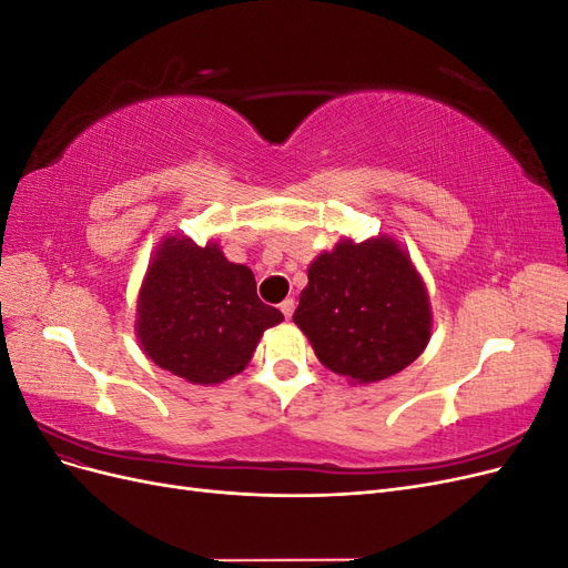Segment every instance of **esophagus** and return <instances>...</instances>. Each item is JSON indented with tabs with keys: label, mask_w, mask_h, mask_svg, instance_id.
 Returning <instances> with one entry per match:
<instances>
[{
	"label": "esophagus",
	"mask_w": 568,
	"mask_h": 568,
	"mask_svg": "<svg viewBox=\"0 0 568 568\" xmlns=\"http://www.w3.org/2000/svg\"><path fill=\"white\" fill-rule=\"evenodd\" d=\"M294 307H296L294 298H286V301H282V305H280V311L284 313V317H286V320H291V315H294Z\"/></svg>",
	"instance_id": "34e87169"
}]
</instances>
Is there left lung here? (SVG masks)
<instances>
[{"instance_id":"left-lung-1","label":"left lung","mask_w":568,"mask_h":568,"mask_svg":"<svg viewBox=\"0 0 568 568\" xmlns=\"http://www.w3.org/2000/svg\"><path fill=\"white\" fill-rule=\"evenodd\" d=\"M320 363L357 384L382 382L415 363L432 336L426 288L390 239H351L317 255L294 313Z\"/></svg>"}]
</instances>
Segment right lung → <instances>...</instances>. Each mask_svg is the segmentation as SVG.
Listing matches in <instances>:
<instances>
[{"instance_id": "obj_1", "label": "right lung", "mask_w": 568, "mask_h": 568, "mask_svg": "<svg viewBox=\"0 0 568 568\" xmlns=\"http://www.w3.org/2000/svg\"><path fill=\"white\" fill-rule=\"evenodd\" d=\"M284 315L255 294L246 265L217 244L170 236L153 257L136 305V336L159 367L192 384H220L242 372L257 338Z\"/></svg>"}]
</instances>
